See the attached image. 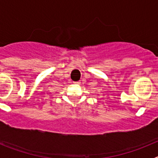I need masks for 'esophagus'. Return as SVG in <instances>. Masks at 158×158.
I'll list each match as a JSON object with an SVG mask.
<instances>
[{
	"label": "esophagus",
	"mask_w": 158,
	"mask_h": 158,
	"mask_svg": "<svg viewBox=\"0 0 158 158\" xmlns=\"http://www.w3.org/2000/svg\"><path fill=\"white\" fill-rule=\"evenodd\" d=\"M80 83V81H73V84H74V85H79Z\"/></svg>",
	"instance_id": "34e87169"
}]
</instances>
